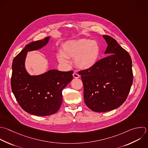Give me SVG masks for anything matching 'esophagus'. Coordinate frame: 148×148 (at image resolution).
I'll list each match as a JSON object with an SVG mask.
<instances>
[{
    "label": "esophagus",
    "instance_id": "34e87169",
    "mask_svg": "<svg viewBox=\"0 0 148 148\" xmlns=\"http://www.w3.org/2000/svg\"><path fill=\"white\" fill-rule=\"evenodd\" d=\"M73 77H74V78H79L80 77V75H78L77 73H76V72H74L73 73Z\"/></svg>",
    "mask_w": 148,
    "mask_h": 148
}]
</instances>
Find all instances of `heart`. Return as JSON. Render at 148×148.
I'll return each mask as SVG.
<instances>
[{
  "mask_svg": "<svg viewBox=\"0 0 148 148\" xmlns=\"http://www.w3.org/2000/svg\"><path fill=\"white\" fill-rule=\"evenodd\" d=\"M100 53L101 47L97 42L79 39L65 42L57 57L62 64L69 63L68 58H75V64L78 69L87 71L96 65Z\"/></svg>",
  "mask_w": 148,
  "mask_h": 148,
  "instance_id": "obj_1",
  "label": "heart"
}]
</instances>
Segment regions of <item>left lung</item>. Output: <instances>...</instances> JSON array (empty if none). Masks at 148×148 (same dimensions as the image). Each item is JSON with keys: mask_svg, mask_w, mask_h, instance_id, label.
I'll return each mask as SVG.
<instances>
[{"mask_svg": "<svg viewBox=\"0 0 148 148\" xmlns=\"http://www.w3.org/2000/svg\"><path fill=\"white\" fill-rule=\"evenodd\" d=\"M108 56L91 69L79 72L84 86V100L91 110L105 112L115 109L125 101L133 81L132 61L128 53L113 38L102 36Z\"/></svg>", "mask_w": 148, "mask_h": 148, "instance_id": "obj_1", "label": "left lung"}]
</instances>
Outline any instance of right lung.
Instances as JSON below:
<instances>
[{"mask_svg":"<svg viewBox=\"0 0 148 148\" xmlns=\"http://www.w3.org/2000/svg\"><path fill=\"white\" fill-rule=\"evenodd\" d=\"M50 39L31 42L14 58L11 86L20 106L35 116H49L56 113L62 102V90L72 80L73 72L51 69L39 75H31L26 69L28 52L46 46Z\"/></svg>","mask_w":148,"mask_h":148,"instance_id":"1","label":"right lung"}]
</instances>
